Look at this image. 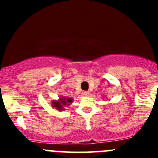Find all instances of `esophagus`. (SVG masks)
Wrapping results in <instances>:
<instances>
[{
  "label": "esophagus",
  "mask_w": 158,
  "mask_h": 158,
  "mask_svg": "<svg viewBox=\"0 0 158 158\" xmlns=\"http://www.w3.org/2000/svg\"><path fill=\"white\" fill-rule=\"evenodd\" d=\"M89 94H90V93H89V91H84L83 93H82V95H83L84 96H89Z\"/></svg>",
  "instance_id": "1"
}]
</instances>
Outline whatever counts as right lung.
I'll return each instance as SVG.
<instances>
[{"instance_id": "right-lung-1", "label": "right lung", "mask_w": 158, "mask_h": 158, "mask_svg": "<svg viewBox=\"0 0 158 158\" xmlns=\"http://www.w3.org/2000/svg\"><path fill=\"white\" fill-rule=\"evenodd\" d=\"M73 99L69 97H61L58 100H53L52 107H55L58 111H62L65 109V107L69 106L72 104Z\"/></svg>"}]
</instances>
